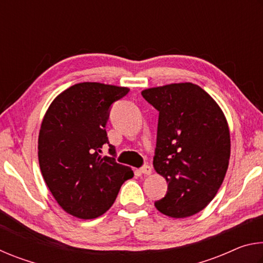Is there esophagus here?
Wrapping results in <instances>:
<instances>
[{"instance_id": "34e87169", "label": "esophagus", "mask_w": 263, "mask_h": 263, "mask_svg": "<svg viewBox=\"0 0 263 263\" xmlns=\"http://www.w3.org/2000/svg\"><path fill=\"white\" fill-rule=\"evenodd\" d=\"M138 173H140V174H145V175H149L152 174V167L148 166V164H146V166L138 169Z\"/></svg>"}]
</instances>
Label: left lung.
Instances as JSON below:
<instances>
[{"instance_id": "left-lung-1", "label": "left lung", "mask_w": 263, "mask_h": 263, "mask_svg": "<svg viewBox=\"0 0 263 263\" xmlns=\"http://www.w3.org/2000/svg\"><path fill=\"white\" fill-rule=\"evenodd\" d=\"M141 95L159 111L153 166L168 183L167 195L154 205L172 218L196 215L212 201L228 172L231 138L225 115L190 82L148 88Z\"/></svg>"}]
</instances>
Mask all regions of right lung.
Masks as SVG:
<instances>
[{
  "instance_id": "1",
  "label": "right lung",
  "mask_w": 263,
  "mask_h": 263,
  "mask_svg": "<svg viewBox=\"0 0 263 263\" xmlns=\"http://www.w3.org/2000/svg\"><path fill=\"white\" fill-rule=\"evenodd\" d=\"M130 89L99 82L74 84L58 95L44 116L38 137L42 175L58 204L81 219L103 215L122 184L133 177L130 167L117 163L105 125L110 105Z\"/></svg>"
}]
</instances>
